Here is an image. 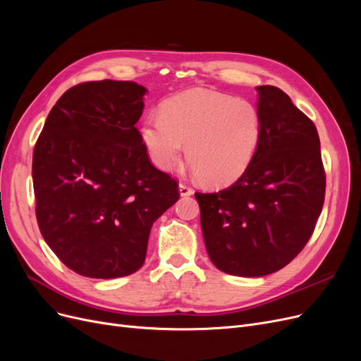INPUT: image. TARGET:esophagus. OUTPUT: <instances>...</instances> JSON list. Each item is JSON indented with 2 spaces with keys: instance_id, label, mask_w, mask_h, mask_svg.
<instances>
[{
  "instance_id": "34e87169",
  "label": "esophagus",
  "mask_w": 361,
  "mask_h": 361,
  "mask_svg": "<svg viewBox=\"0 0 361 361\" xmlns=\"http://www.w3.org/2000/svg\"><path fill=\"white\" fill-rule=\"evenodd\" d=\"M179 192L180 195H183V197H187V195H191L194 192V190L187 183H179Z\"/></svg>"
}]
</instances>
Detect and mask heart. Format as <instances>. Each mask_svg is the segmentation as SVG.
<instances>
[{"instance_id": "1", "label": "heart", "mask_w": 361, "mask_h": 361, "mask_svg": "<svg viewBox=\"0 0 361 361\" xmlns=\"http://www.w3.org/2000/svg\"><path fill=\"white\" fill-rule=\"evenodd\" d=\"M159 113L145 120L141 137L164 171L178 166L187 145V158L200 180L224 187L241 178L256 155L262 116L243 97L192 89L170 97Z\"/></svg>"}]
</instances>
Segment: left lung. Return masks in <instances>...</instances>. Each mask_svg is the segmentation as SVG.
Wrapping results in <instances>:
<instances>
[{"label": "left lung", "mask_w": 361, "mask_h": 361, "mask_svg": "<svg viewBox=\"0 0 361 361\" xmlns=\"http://www.w3.org/2000/svg\"><path fill=\"white\" fill-rule=\"evenodd\" d=\"M257 92L262 138L253 161L228 188L195 192L209 259L239 277L271 274L297 257L325 199L314 123L279 87Z\"/></svg>", "instance_id": "8db88e82"}]
</instances>
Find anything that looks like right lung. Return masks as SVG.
Instances as JSON below:
<instances>
[{"label":"right lung","mask_w":361,"mask_h":361,"mask_svg":"<svg viewBox=\"0 0 361 361\" xmlns=\"http://www.w3.org/2000/svg\"><path fill=\"white\" fill-rule=\"evenodd\" d=\"M146 89L89 81L64 93L32 152L40 233L76 274L116 279L145 264L152 224L179 200L135 128Z\"/></svg>","instance_id":"1"}]
</instances>
